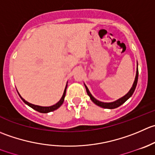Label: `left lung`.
Here are the masks:
<instances>
[{
    "mask_svg": "<svg viewBox=\"0 0 155 155\" xmlns=\"http://www.w3.org/2000/svg\"><path fill=\"white\" fill-rule=\"evenodd\" d=\"M138 76H139V70H138V63H137V70H136V78H135L134 82H133L132 88H130V90L128 91V93H127V94H126L125 95L123 96L122 97L119 98L118 100L115 101H113V102H102V101H100L97 100V99L94 98V97L92 96V94L90 93L88 87L85 85V83H84V85H85V89H86V91H87V94H88V95L89 96L90 99L92 101L93 103H94L96 105L101 107L107 108V109H114V108L118 107H120V105H122L124 103H125V102L127 101L128 100V99L130 98L132 95H133V94L134 93V91H135V89H136V85H137Z\"/></svg>",
    "mask_w": 155,
    "mask_h": 155,
    "instance_id": "1",
    "label": "left lung"
}]
</instances>
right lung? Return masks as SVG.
<instances>
[{"label": "right lung", "mask_w": 155, "mask_h": 155, "mask_svg": "<svg viewBox=\"0 0 155 155\" xmlns=\"http://www.w3.org/2000/svg\"><path fill=\"white\" fill-rule=\"evenodd\" d=\"M67 85H66L65 89H64V94H63L62 97H61V100H60L58 102V103L52 105V106H49V107H42V106H38V105L32 104H31V103H29V102L26 101H25L24 98H22V97H21L20 94H19V93L18 92V91H17V92H18V94H19L20 98L22 99V100L23 101L24 103L26 104L28 106H29L30 107H31L32 109L38 111V112H40V113H43V114H47V113L51 112V111H54V110H55L58 109V108H59L60 107H61V105L63 104V103H64V97H65V96H66V91H67Z\"/></svg>", "instance_id": "1"}]
</instances>
